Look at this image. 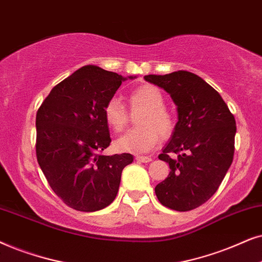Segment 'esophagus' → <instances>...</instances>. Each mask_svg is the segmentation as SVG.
Segmentation results:
<instances>
[{
    "instance_id": "1",
    "label": "esophagus",
    "mask_w": 262,
    "mask_h": 262,
    "mask_svg": "<svg viewBox=\"0 0 262 262\" xmlns=\"http://www.w3.org/2000/svg\"><path fill=\"white\" fill-rule=\"evenodd\" d=\"M135 159L140 163H149L152 160L151 157H147V156H137L135 157Z\"/></svg>"
}]
</instances>
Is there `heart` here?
<instances>
[{
	"label": "heart",
	"mask_w": 262,
	"mask_h": 262,
	"mask_svg": "<svg viewBox=\"0 0 262 262\" xmlns=\"http://www.w3.org/2000/svg\"><path fill=\"white\" fill-rule=\"evenodd\" d=\"M132 111H141L137 124L118 138L116 147L122 152L145 153L158 144L159 135L169 137L173 130V118L165 107V98L158 87L142 85L129 95ZM104 118L116 133L123 130L128 124L129 115L121 100L113 97L104 106Z\"/></svg>",
	"instance_id": "obj_1"
}]
</instances>
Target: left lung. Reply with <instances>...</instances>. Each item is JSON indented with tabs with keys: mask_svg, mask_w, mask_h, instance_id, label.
Instances as JSON below:
<instances>
[{
	"mask_svg": "<svg viewBox=\"0 0 262 262\" xmlns=\"http://www.w3.org/2000/svg\"><path fill=\"white\" fill-rule=\"evenodd\" d=\"M177 106V123L158 158L170 172L155 188L164 206L186 212L205 204L221 186L232 163L236 121L221 95L194 73L145 75ZM179 154L177 160L168 153Z\"/></svg>",
	"mask_w": 262,
	"mask_h": 262,
	"instance_id": "left-lung-1",
	"label": "left lung"
}]
</instances>
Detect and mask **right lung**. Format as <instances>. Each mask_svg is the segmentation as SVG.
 Instances as JSON below:
<instances>
[{"label": "right lung", "mask_w": 262, "mask_h": 262, "mask_svg": "<svg viewBox=\"0 0 262 262\" xmlns=\"http://www.w3.org/2000/svg\"><path fill=\"white\" fill-rule=\"evenodd\" d=\"M98 66H83L56 85L37 111V160L66 205L95 212L116 198L129 153L102 156L110 145L104 106L124 80Z\"/></svg>", "instance_id": "obj_1"}]
</instances>
